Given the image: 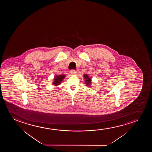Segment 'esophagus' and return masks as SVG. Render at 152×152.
Returning <instances> with one entry per match:
<instances>
[{"instance_id": "obj_1", "label": "esophagus", "mask_w": 152, "mask_h": 152, "mask_svg": "<svg viewBox=\"0 0 152 152\" xmlns=\"http://www.w3.org/2000/svg\"><path fill=\"white\" fill-rule=\"evenodd\" d=\"M76 73H77L76 71H75V70H74V69L70 71V73H71V75H75Z\"/></svg>"}]
</instances>
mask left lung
Returning a JSON list of instances; mask_svg holds the SVG:
<instances>
[{"label":"left lung","mask_w":152,"mask_h":152,"mask_svg":"<svg viewBox=\"0 0 152 152\" xmlns=\"http://www.w3.org/2000/svg\"><path fill=\"white\" fill-rule=\"evenodd\" d=\"M83 77H84V79H85L86 86L88 87H91L92 82L91 78L87 74H84Z\"/></svg>","instance_id":"8db88e82"}]
</instances>
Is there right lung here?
<instances>
[{"mask_svg": "<svg viewBox=\"0 0 152 152\" xmlns=\"http://www.w3.org/2000/svg\"><path fill=\"white\" fill-rule=\"evenodd\" d=\"M65 76L64 75H56L54 76L53 81L52 82L53 85H54L55 87H58V85H60L63 80L64 79Z\"/></svg>", "mask_w": 152, "mask_h": 152, "instance_id": "1", "label": "right lung"}]
</instances>
